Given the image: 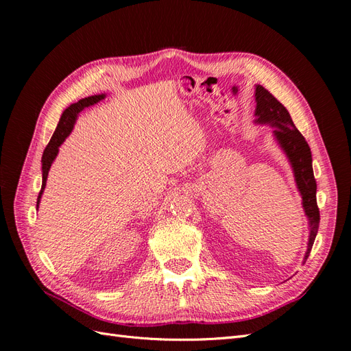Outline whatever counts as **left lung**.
<instances>
[{
    "instance_id": "1",
    "label": "left lung",
    "mask_w": 351,
    "mask_h": 351,
    "mask_svg": "<svg viewBox=\"0 0 351 351\" xmlns=\"http://www.w3.org/2000/svg\"><path fill=\"white\" fill-rule=\"evenodd\" d=\"M256 111L254 115L258 117L256 123L271 124L275 127L274 134L277 137L278 143L289 156L290 162L294 169V177L297 187L300 190L303 199V208L307 218H309L311 236L309 244H307L306 256L309 258L313 241L319 228V208L316 202V180L313 176L312 168V152L307 145L303 134L295 129L289 111L285 110L284 105L274 97V95L265 89L261 84L256 86Z\"/></svg>"
}]
</instances>
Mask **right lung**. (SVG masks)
<instances>
[{
    "label": "right lung",
    "instance_id": "1",
    "mask_svg": "<svg viewBox=\"0 0 351 351\" xmlns=\"http://www.w3.org/2000/svg\"><path fill=\"white\" fill-rule=\"evenodd\" d=\"M104 98H105L104 93L102 95H93V97H88V98H84V99H80L76 104H71L70 107L64 112H62L61 119H60V123L57 125V129H56L54 134H52L49 143L47 145L45 151H44V155H42V187H40V192H39V196H38L36 206H39L40 195H42V192H44V189H45L47 177H48V171H49V168H51V164H52V161H54L57 154H58V146L66 141V137L73 130V124H74V121H76L77 114L82 110L89 107V105L97 104L98 101H101Z\"/></svg>",
    "mask_w": 351,
    "mask_h": 351
}]
</instances>
